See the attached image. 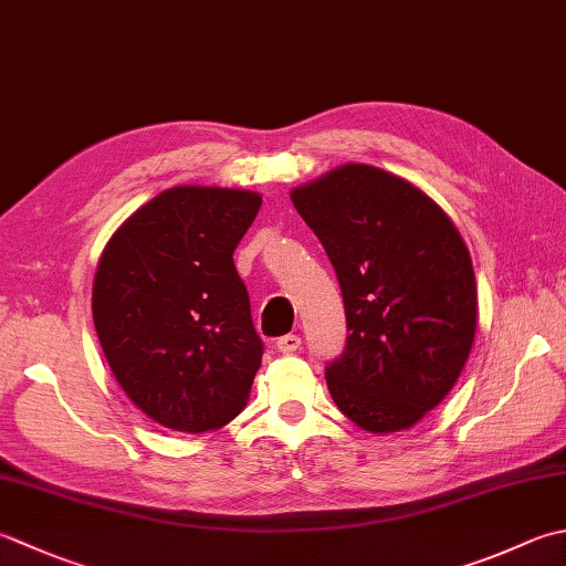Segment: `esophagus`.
Returning a JSON list of instances; mask_svg holds the SVG:
<instances>
[{
	"label": "esophagus",
	"mask_w": 566,
	"mask_h": 566,
	"mask_svg": "<svg viewBox=\"0 0 566 566\" xmlns=\"http://www.w3.org/2000/svg\"><path fill=\"white\" fill-rule=\"evenodd\" d=\"M302 348V338H298L296 334H286L282 338H276V350L284 353V356H290V353Z\"/></svg>",
	"instance_id": "esophagus-1"
}]
</instances>
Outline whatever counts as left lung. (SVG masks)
<instances>
[{
    "label": "left lung",
    "mask_w": 566,
    "mask_h": 566,
    "mask_svg": "<svg viewBox=\"0 0 566 566\" xmlns=\"http://www.w3.org/2000/svg\"><path fill=\"white\" fill-rule=\"evenodd\" d=\"M334 264L348 338L326 365L328 392L373 434L417 424L457 385L479 296L457 226L417 186L346 164L292 191Z\"/></svg>",
    "instance_id": "obj_1"
}]
</instances>
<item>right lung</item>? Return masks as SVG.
<instances>
[{"label":"right lung","instance_id":"right-lung-1","mask_svg":"<svg viewBox=\"0 0 566 566\" xmlns=\"http://www.w3.org/2000/svg\"><path fill=\"white\" fill-rule=\"evenodd\" d=\"M260 206L242 188L174 186L97 262L93 321L109 370L166 429H220L248 405L264 346L232 252Z\"/></svg>","mask_w":566,"mask_h":566}]
</instances>
